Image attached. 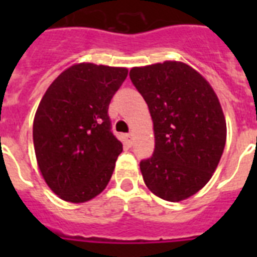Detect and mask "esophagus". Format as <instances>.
<instances>
[{
  "mask_svg": "<svg viewBox=\"0 0 257 257\" xmlns=\"http://www.w3.org/2000/svg\"><path fill=\"white\" fill-rule=\"evenodd\" d=\"M124 140H125V143H126V144H128V145H132V143H133L132 133H126V135H125V136H124Z\"/></svg>",
  "mask_w": 257,
  "mask_h": 257,
  "instance_id": "esophagus-1",
  "label": "esophagus"
}]
</instances>
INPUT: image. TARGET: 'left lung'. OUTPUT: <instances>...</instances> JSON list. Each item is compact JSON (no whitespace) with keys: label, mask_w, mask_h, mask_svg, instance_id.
Returning a JSON list of instances; mask_svg holds the SVG:
<instances>
[{"label":"left lung","mask_w":257,"mask_h":257,"mask_svg":"<svg viewBox=\"0 0 257 257\" xmlns=\"http://www.w3.org/2000/svg\"><path fill=\"white\" fill-rule=\"evenodd\" d=\"M133 85L152 117L155 151L140 163L145 185L172 203L187 200L211 180L227 140V122L211 84L185 62L135 66Z\"/></svg>","instance_id":"left-lung-1"}]
</instances>
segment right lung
I'll return each mask as SVG.
<instances>
[{
  "mask_svg": "<svg viewBox=\"0 0 257 257\" xmlns=\"http://www.w3.org/2000/svg\"><path fill=\"white\" fill-rule=\"evenodd\" d=\"M126 76V68L74 64L42 96L33 121L34 152L45 183L64 201L86 203L108 185L122 152L108 108Z\"/></svg>",
  "mask_w": 257,
  "mask_h": 257,
  "instance_id": "obj_1",
  "label": "right lung"
}]
</instances>
